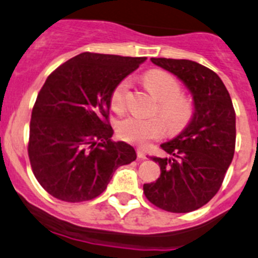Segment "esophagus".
Returning <instances> with one entry per match:
<instances>
[{"instance_id":"obj_1","label":"esophagus","mask_w":258,"mask_h":258,"mask_svg":"<svg viewBox=\"0 0 258 258\" xmlns=\"http://www.w3.org/2000/svg\"><path fill=\"white\" fill-rule=\"evenodd\" d=\"M137 155H138V158H139L140 160H144V159H147V157H145V153L143 152L142 149H137Z\"/></svg>"}]
</instances>
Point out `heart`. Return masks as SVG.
Wrapping results in <instances>:
<instances>
[{"instance_id": "heart-1", "label": "heart", "mask_w": 258, "mask_h": 258, "mask_svg": "<svg viewBox=\"0 0 258 258\" xmlns=\"http://www.w3.org/2000/svg\"><path fill=\"white\" fill-rule=\"evenodd\" d=\"M144 81L158 99L155 111L163 119L157 115L150 118L130 115L119 121L116 126V132L121 139L140 147H145L152 140L162 138L165 129L169 134L183 132L195 116L192 98L182 93L179 80L172 74L163 70H150L144 75ZM130 88L132 81L123 79L111 91L110 106L115 113H121L125 109Z\"/></svg>"}]
</instances>
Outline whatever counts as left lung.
<instances>
[{
  "mask_svg": "<svg viewBox=\"0 0 258 258\" xmlns=\"http://www.w3.org/2000/svg\"><path fill=\"white\" fill-rule=\"evenodd\" d=\"M187 85L195 116L177 138L162 144L169 158L150 157L160 177L143 185L147 200L173 213H188L207 205L223 183L236 147V113L231 96L215 71L196 61L152 57Z\"/></svg>",
  "mask_w": 258,
  "mask_h": 258,
  "instance_id": "8db88e82",
  "label": "left lung"
}]
</instances>
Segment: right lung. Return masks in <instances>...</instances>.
Returning a JSON list of instances; mask_svg holds the SVG:
<instances>
[{"label":"right lung","mask_w":258,"mask_h":258,"mask_svg":"<svg viewBox=\"0 0 258 258\" xmlns=\"http://www.w3.org/2000/svg\"><path fill=\"white\" fill-rule=\"evenodd\" d=\"M145 57L83 52L48 75L30 121L29 158L48 195L78 203L100 196L134 148L113 142L110 95Z\"/></svg>","instance_id":"1"}]
</instances>
